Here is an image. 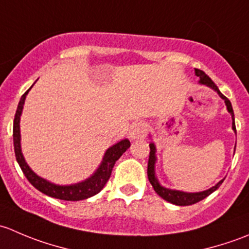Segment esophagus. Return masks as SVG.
<instances>
[{"instance_id": "esophagus-1", "label": "esophagus", "mask_w": 249, "mask_h": 249, "mask_svg": "<svg viewBox=\"0 0 249 249\" xmlns=\"http://www.w3.org/2000/svg\"><path fill=\"white\" fill-rule=\"evenodd\" d=\"M145 132H147V125L143 122L134 123L130 127L129 137L130 140H141L145 137Z\"/></svg>"}]
</instances>
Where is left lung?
Masks as SVG:
<instances>
[{"instance_id":"1","label":"left lung","mask_w":249,"mask_h":249,"mask_svg":"<svg viewBox=\"0 0 249 249\" xmlns=\"http://www.w3.org/2000/svg\"><path fill=\"white\" fill-rule=\"evenodd\" d=\"M195 76L199 77V83L202 85H206V87L211 88L212 90H214L218 95H219L220 99L224 100L225 102V106H227L228 112L231 114V119H232V130L233 132L236 134V126H235V117H233V110H232V106H231V102L219 91L217 85L212 82L210 77L205 73V72L201 71V70H197L195 69ZM150 137V136H149ZM149 147H150V152H149V160H148V179H149L150 184L153 185L154 188L155 193L159 195L160 197H162L164 200H166L167 202H171L173 205H177V206H189L193 205V203H196L201 200L207 197L208 195L212 194L213 192L218 189L220 187V184L223 183V180L225 178H223L222 180L217 183L215 185H213L212 188L207 190H203V192H197V193H187V192H182V190H176V189H170V188L164 187L159 183L158 180L157 176H155V164H157V147H155L154 142H150L149 143ZM236 147V144H235Z\"/></svg>"}]
</instances>
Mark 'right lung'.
<instances>
[{"instance_id": "obj_1", "label": "right lung", "mask_w": 249, "mask_h": 249, "mask_svg": "<svg viewBox=\"0 0 249 249\" xmlns=\"http://www.w3.org/2000/svg\"><path fill=\"white\" fill-rule=\"evenodd\" d=\"M35 84V83H34ZM32 84V87H34ZM31 87V88H32ZM30 88L26 92L20 99L19 105L16 112V117H14V124H13V142H14V152H16L17 161L19 164L20 169L24 172L25 177L27 178L30 183L39 190L43 194L48 195L50 197H55L59 200H65V201H79V200H85L88 197H91L96 195L97 193L101 192L104 187L106 185L107 180L109 179L110 173H112L113 166H114L115 161L119 159L123 155V153L126 152L127 148L130 147V141L127 139L119 141L118 143L113 144L105 152L104 158H102L101 164L96 169V171L92 173L90 177L87 179L82 180V182L74 183V184H67V185H60L55 184V183L49 182V180L44 179V178L39 177L31 170V167L27 165L26 160H25L24 155L21 152V135H20V117H21L22 108H24L25 99L29 91L31 90Z\"/></svg>"}]
</instances>
